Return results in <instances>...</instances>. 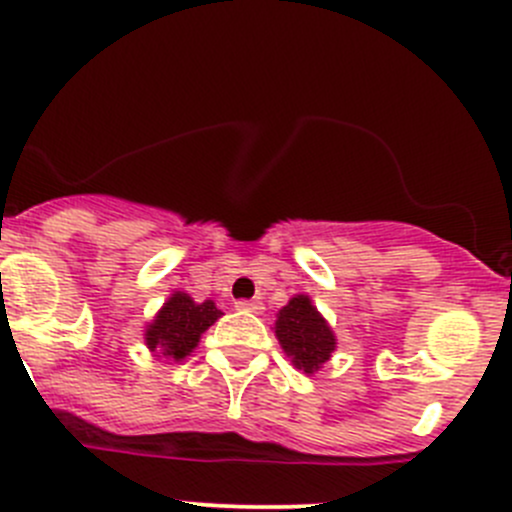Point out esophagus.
<instances>
[{"label":"esophagus","instance_id":"1","mask_svg":"<svg viewBox=\"0 0 512 512\" xmlns=\"http://www.w3.org/2000/svg\"><path fill=\"white\" fill-rule=\"evenodd\" d=\"M237 309H242V312H252V314H262V302L260 299H240V302H235Z\"/></svg>","mask_w":512,"mask_h":512}]
</instances>
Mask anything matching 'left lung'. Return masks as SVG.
I'll return each mask as SVG.
<instances>
[{"label": "left lung", "mask_w": 512, "mask_h": 512, "mask_svg": "<svg viewBox=\"0 0 512 512\" xmlns=\"http://www.w3.org/2000/svg\"><path fill=\"white\" fill-rule=\"evenodd\" d=\"M275 337L285 349L294 369L307 376L317 374L337 349V337L327 319L322 317L309 294H294L277 312Z\"/></svg>", "instance_id": "8db88e82"}]
</instances>
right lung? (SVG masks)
<instances>
[{
	"mask_svg": "<svg viewBox=\"0 0 512 512\" xmlns=\"http://www.w3.org/2000/svg\"><path fill=\"white\" fill-rule=\"evenodd\" d=\"M223 312L213 299L195 302L188 292H173L158 309L156 317L143 327L146 347L156 359L183 361L193 354L200 337L213 327Z\"/></svg>",
	"mask_w": 512,
	"mask_h": 512,
	"instance_id": "obj_1",
	"label": "right lung"
}]
</instances>
